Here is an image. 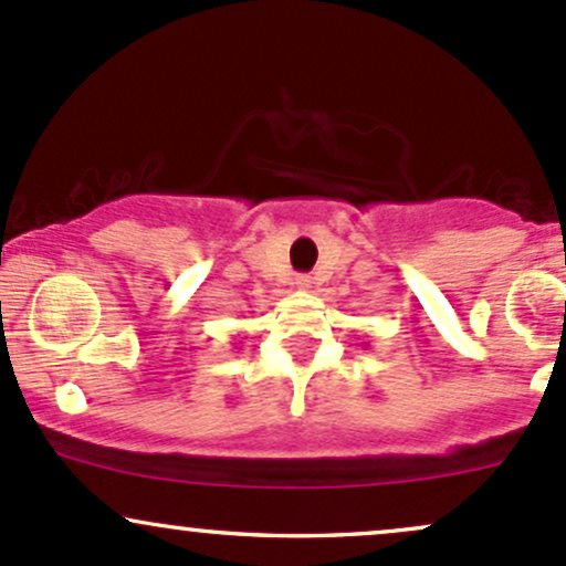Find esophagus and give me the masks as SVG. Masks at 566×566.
Wrapping results in <instances>:
<instances>
[{
  "mask_svg": "<svg viewBox=\"0 0 566 566\" xmlns=\"http://www.w3.org/2000/svg\"><path fill=\"white\" fill-rule=\"evenodd\" d=\"M297 290H312V276H297Z\"/></svg>",
  "mask_w": 566,
  "mask_h": 566,
  "instance_id": "34e87169",
  "label": "esophagus"
}]
</instances>
